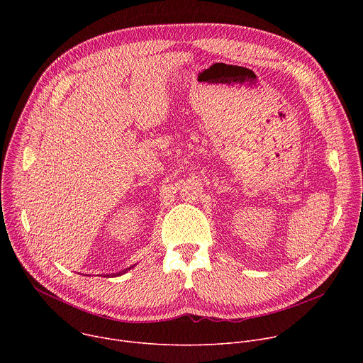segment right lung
Instances as JSON below:
<instances>
[{
    "mask_svg": "<svg viewBox=\"0 0 363 363\" xmlns=\"http://www.w3.org/2000/svg\"><path fill=\"white\" fill-rule=\"evenodd\" d=\"M132 267H133V266H132ZM132 267H129V269H126V270H122V272H119V273H116V274H106V277H111V276H112V277H115V276H122V274H125L128 270H130Z\"/></svg>",
    "mask_w": 363,
    "mask_h": 363,
    "instance_id": "right-lung-1",
    "label": "right lung"
}]
</instances>
